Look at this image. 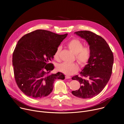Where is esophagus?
I'll return each mask as SVG.
<instances>
[{
    "label": "esophagus",
    "mask_w": 124,
    "mask_h": 124,
    "mask_svg": "<svg viewBox=\"0 0 124 124\" xmlns=\"http://www.w3.org/2000/svg\"><path fill=\"white\" fill-rule=\"evenodd\" d=\"M71 78L70 77V76H68V75H66L65 76V78L66 79H70V78Z\"/></svg>",
    "instance_id": "34e87169"
}]
</instances>
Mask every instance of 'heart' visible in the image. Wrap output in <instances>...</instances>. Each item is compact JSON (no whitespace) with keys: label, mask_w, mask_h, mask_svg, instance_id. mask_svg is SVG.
I'll list each match as a JSON object with an SVG mask.
<instances>
[{"label":"heart","mask_w":124,"mask_h":124,"mask_svg":"<svg viewBox=\"0 0 124 124\" xmlns=\"http://www.w3.org/2000/svg\"><path fill=\"white\" fill-rule=\"evenodd\" d=\"M68 46L69 49L75 54L76 59L82 66H84L88 63L91 55V51L89 46H83L82 42L78 39L71 40L68 44ZM61 50L62 47L59 46L54 54V59L57 61L59 60ZM56 68L59 71L66 75H72L78 71L79 66L76 63L64 62L57 65Z\"/></svg>","instance_id":"1"}]
</instances>
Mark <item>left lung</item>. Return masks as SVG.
I'll return each mask as SVG.
<instances>
[{"mask_svg": "<svg viewBox=\"0 0 124 124\" xmlns=\"http://www.w3.org/2000/svg\"><path fill=\"white\" fill-rule=\"evenodd\" d=\"M74 34L88 43L91 55L88 63L80 72L81 77L76 75L72 78L81 85L78 90L71 93L80 98H90L99 94L109 81L114 62L113 54L106 41L96 34L89 31Z\"/></svg>", "mask_w": 124, "mask_h": 124, "instance_id": "left-lung-1", "label": "left lung"}]
</instances>
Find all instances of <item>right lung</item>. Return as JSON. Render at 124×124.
<instances>
[{
	"label": "right lung",
	"instance_id": "obj_1",
	"mask_svg": "<svg viewBox=\"0 0 124 124\" xmlns=\"http://www.w3.org/2000/svg\"><path fill=\"white\" fill-rule=\"evenodd\" d=\"M67 36L37 30L26 34L18 42L12 58L14 77L18 87L27 96H47L53 89L54 81L65 78L61 72L50 74L54 65L49 62Z\"/></svg>",
	"mask_w": 124,
	"mask_h": 124
}]
</instances>
